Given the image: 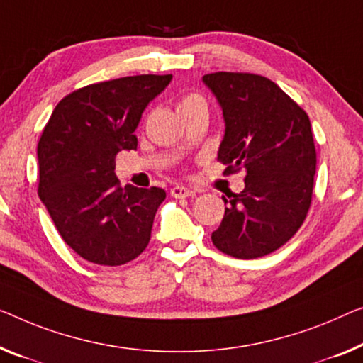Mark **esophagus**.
Returning <instances> with one entry per match:
<instances>
[{"label":"esophagus","instance_id":"esophagus-1","mask_svg":"<svg viewBox=\"0 0 363 363\" xmlns=\"http://www.w3.org/2000/svg\"><path fill=\"white\" fill-rule=\"evenodd\" d=\"M169 192H171V196L174 197V199H186L189 196H194V192L191 191V189H187V187H184V186L171 187Z\"/></svg>","mask_w":363,"mask_h":363}]
</instances>
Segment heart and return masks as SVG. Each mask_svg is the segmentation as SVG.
Instances as JSON below:
<instances>
[{
	"instance_id": "obj_1",
	"label": "heart",
	"mask_w": 363,
	"mask_h": 363,
	"mask_svg": "<svg viewBox=\"0 0 363 363\" xmlns=\"http://www.w3.org/2000/svg\"><path fill=\"white\" fill-rule=\"evenodd\" d=\"M197 104H205L202 97H200L199 94H187V96L182 97L179 106H177V109L184 111V109H187V107H192V106H197Z\"/></svg>"
}]
</instances>
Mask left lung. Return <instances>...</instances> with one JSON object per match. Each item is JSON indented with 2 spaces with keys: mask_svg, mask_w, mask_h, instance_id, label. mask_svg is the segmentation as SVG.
<instances>
[{
  "mask_svg": "<svg viewBox=\"0 0 363 363\" xmlns=\"http://www.w3.org/2000/svg\"><path fill=\"white\" fill-rule=\"evenodd\" d=\"M202 81L223 111L218 160L225 172L245 171V189L225 207L212 241L236 259L262 257L298 231L310 208L316 172L310 118L259 74L220 72Z\"/></svg>",
  "mask_w": 363,
  "mask_h": 363,
  "instance_id": "obj_1",
  "label": "left lung"
}]
</instances>
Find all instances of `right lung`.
<instances>
[{"label": "right lung", "mask_w": 363, "mask_h": 363, "mask_svg": "<svg viewBox=\"0 0 363 363\" xmlns=\"http://www.w3.org/2000/svg\"><path fill=\"white\" fill-rule=\"evenodd\" d=\"M172 74L104 81L68 94L53 109L37 147L39 197L58 233L86 261L122 266L148 246L160 187L118 186L116 155L137 150L143 111Z\"/></svg>", "instance_id": "1"}]
</instances>
